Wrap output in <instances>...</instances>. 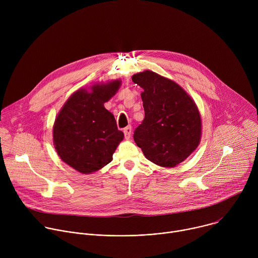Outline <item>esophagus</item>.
<instances>
[{
  "instance_id": "1",
  "label": "esophagus",
  "mask_w": 258,
  "mask_h": 258,
  "mask_svg": "<svg viewBox=\"0 0 258 258\" xmlns=\"http://www.w3.org/2000/svg\"><path fill=\"white\" fill-rule=\"evenodd\" d=\"M123 133H124L125 139H130V138H131V135H132V126H131V125H127L126 127H124Z\"/></svg>"
}]
</instances>
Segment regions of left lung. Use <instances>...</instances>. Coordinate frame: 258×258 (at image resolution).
Returning a JSON list of instances; mask_svg holds the SVG:
<instances>
[{"label":"left lung","mask_w":258,"mask_h":258,"mask_svg":"<svg viewBox=\"0 0 258 258\" xmlns=\"http://www.w3.org/2000/svg\"><path fill=\"white\" fill-rule=\"evenodd\" d=\"M144 92L145 118L134 140L145 157L163 167H174L197 148L201 117L194 100L177 84L151 70L134 75Z\"/></svg>","instance_id":"8db88e82"}]
</instances>
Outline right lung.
<instances>
[{"mask_svg":"<svg viewBox=\"0 0 258 258\" xmlns=\"http://www.w3.org/2000/svg\"><path fill=\"white\" fill-rule=\"evenodd\" d=\"M119 80L97 84L88 92L73 93L58 113L53 141L60 158L79 172L88 174L104 167L112 160L123 133L104 103L113 97L120 87Z\"/></svg>","mask_w":258,"mask_h":258,"instance_id":"right-lung-1","label":"right lung"}]
</instances>
